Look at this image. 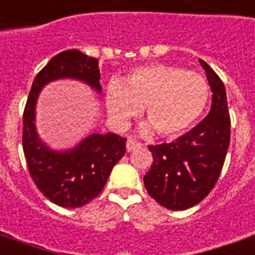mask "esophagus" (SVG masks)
Instances as JSON below:
<instances>
[{"instance_id":"1","label":"esophagus","mask_w":255,"mask_h":255,"mask_svg":"<svg viewBox=\"0 0 255 255\" xmlns=\"http://www.w3.org/2000/svg\"><path fill=\"white\" fill-rule=\"evenodd\" d=\"M126 146H127L128 151H131L133 148H137V147H140L142 144L140 143H137L136 140H133V139H128L127 143H126Z\"/></svg>"}]
</instances>
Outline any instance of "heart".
<instances>
[{"label":"heart","instance_id":"1","mask_svg":"<svg viewBox=\"0 0 255 255\" xmlns=\"http://www.w3.org/2000/svg\"><path fill=\"white\" fill-rule=\"evenodd\" d=\"M107 108L113 122L126 126L144 107L148 124L159 136L174 137L186 132L199 122L209 101V86L195 71L151 63L131 70L119 84L107 89Z\"/></svg>","mask_w":255,"mask_h":255}]
</instances>
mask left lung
<instances>
[{
  "label": "left lung",
  "mask_w": 255,
  "mask_h": 255,
  "mask_svg": "<svg viewBox=\"0 0 255 255\" xmlns=\"http://www.w3.org/2000/svg\"><path fill=\"white\" fill-rule=\"evenodd\" d=\"M212 92L211 111L174 142L148 146L152 159L143 177L148 195L162 207L182 211L195 207L214 189L230 146V113L226 88L208 63L200 59Z\"/></svg>",
  "instance_id": "left-lung-1"
}]
</instances>
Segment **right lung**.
Wrapping results in <instances>:
<instances>
[{"label": "right lung", "mask_w": 255, "mask_h": 255, "mask_svg": "<svg viewBox=\"0 0 255 255\" xmlns=\"http://www.w3.org/2000/svg\"><path fill=\"white\" fill-rule=\"evenodd\" d=\"M73 78L97 92L99 60L78 50L59 52L37 73L22 115V150L32 180L47 199L65 208H78L97 197L113 166L126 154V137L116 133H92L74 148L54 151L37 136L35 107L41 88L51 81Z\"/></svg>", "instance_id": "right-lung-1"}]
</instances>
